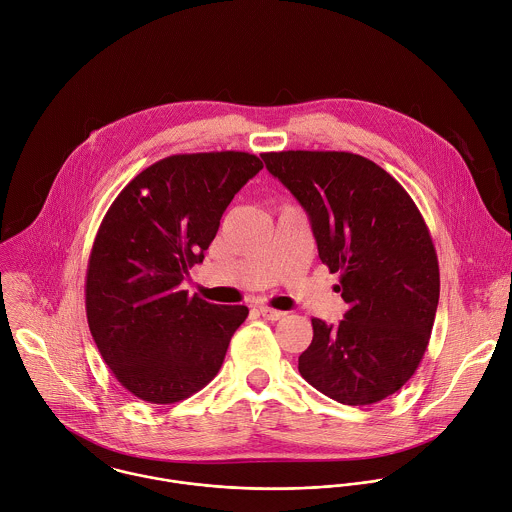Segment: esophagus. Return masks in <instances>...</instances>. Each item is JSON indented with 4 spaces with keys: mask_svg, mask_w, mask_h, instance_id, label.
Returning <instances> with one entry per match:
<instances>
[{
    "mask_svg": "<svg viewBox=\"0 0 512 512\" xmlns=\"http://www.w3.org/2000/svg\"><path fill=\"white\" fill-rule=\"evenodd\" d=\"M259 314H261L265 320H281L287 312H283V310H275V308L259 307Z\"/></svg>",
    "mask_w": 512,
    "mask_h": 512,
    "instance_id": "obj_1",
    "label": "esophagus"
}]
</instances>
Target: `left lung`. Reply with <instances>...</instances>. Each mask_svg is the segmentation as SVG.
Instances as JSON below:
<instances>
[{
	"mask_svg": "<svg viewBox=\"0 0 512 512\" xmlns=\"http://www.w3.org/2000/svg\"><path fill=\"white\" fill-rule=\"evenodd\" d=\"M261 156L305 207L318 257L338 273L348 305L336 326L312 318L301 376L344 406L386 400L415 374L439 303L437 253L417 205L384 168L352 152Z\"/></svg>",
	"mask_w": 512,
	"mask_h": 512,
	"instance_id": "obj_1",
	"label": "left lung"
}]
</instances>
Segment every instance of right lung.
I'll return each instance as SVG.
<instances>
[{"label":"right lung","instance_id":"obj_1","mask_svg":"<svg viewBox=\"0 0 512 512\" xmlns=\"http://www.w3.org/2000/svg\"><path fill=\"white\" fill-rule=\"evenodd\" d=\"M261 168L249 152L174 154L108 207L87 267V320L106 366L138 400L182 402L219 372L249 308L190 297L182 281Z\"/></svg>","mask_w":512,"mask_h":512}]
</instances>
